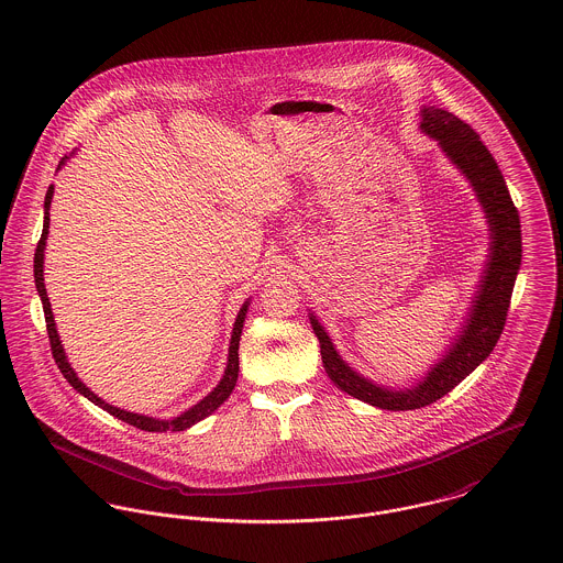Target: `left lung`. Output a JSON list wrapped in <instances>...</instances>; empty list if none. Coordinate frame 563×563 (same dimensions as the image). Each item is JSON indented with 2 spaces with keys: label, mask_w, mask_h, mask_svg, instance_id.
<instances>
[{
  "label": "left lung",
  "mask_w": 563,
  "mask_h": 563,
  "mask_svg": "<svg viewBox=\"0 0 563 563\" xmlns=\"http://www.w3.org/2000/svg\"><path fill=\"white\" fill-rule=\"evenodd\" d=\"M418 130L433 139L444 158L466 177L482 206L489 236L482 277L455 335L444 346V353L413 384L384 386L355 371L338 353L317 314L312 310L308 314L321 344L322 366L329 379L353 399L390 411L418 409L442 399L487 360L503 333L522 260L518 210L498 164L479 136L455 114L438 106L420 108Z\"/></svg>",
  "instance_id": "obj_1"
}]
</instances>
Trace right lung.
I'll use <instances>...</instances> for the list:
<instances>
[{
    "label": "right lung",
    "instance_id": "right-lung-1",
    "mask_svg": "<svg viewBox=\"0 0 563 563\" xmlns=\"http://www.w3.org/2000/svg\"><path fill=\"white\" fill-rule=\"evenodd\" d=\"M76 152H71L69 156H65L58 168L60 170L67 161H71ZM52 199H54V184L47 188V195H45V219H43V234H41V241L36 246V253H34V282H36V292L43 301V312H45V322H47V333H49V342H52V353H54V360L60 368V373L65 375V379L80 393L81 397H86L88 401L99 405L101 409H106L108 413H112L114 418L128 422V424H134L136 429H143V431H156V433H164V431H186L190 429L192 424H197L199 420L208 418L212 411H217L223 402L228 401V397L232 395V390L236 388V382H239V344H241L242 327H244V319H246V312H249V306H251V297L242 303L241 312L236 317L234 322V329H232V340H230V353H228V366H225V373L221 377V382L212 388V393H208L201 401L195 402L192 407H188L186 411L173 416V418H156V416H145V413H136V411H128V409H121V407H114L110 402L103 401L101 397H97L80 377L78 373L74 371L71 362L67 360V353H65V346H63V340L58 335V329H56V321H54V312H52V303H49V297H47V290H45V277H43V266H45V246H47V234H49V208H52Z\"/></svg>",
    "mask_w": 563,
    "mask_h": 563
}]
</instances>
